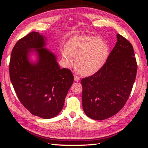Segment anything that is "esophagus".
Listing matches in <instances>:
<instances>
[{
    "instance_id": "esophagus-1",
    "label": "esophagus",
    "mask_w": 148,
    "mask_h": 148,
    "mask_svg": "<svg viewBox=\"0 0 148 148\" xmlns=\"http://www.w3.org/2000/svg\"><path fill=\"white\" fill-rule=\"evenodd\" d=\"M80 80V78L79 76H74V81L75 82H79Z\"/></svg>"
}]
</instances>
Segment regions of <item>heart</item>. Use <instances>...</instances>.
Here are the masks:
<instances>
[{"mask_svg": "<svg viewBox=\"0 0 148 148\" xmlns=\"http://www.w3.org/2000/svg\"><path fill=\"white\" fill-rule=\"evenodd\" d=\"M109 55V47L100 37L79 36L69 41L62 56L67 67L77 59L76 69L83 76L92 75L101 69Z\"/></svg>", "mask_w": 148, "mask_h": 148, "instance_id": "obj_1", "label": "heart"}]
</instances>
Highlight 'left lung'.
I'll return each mask as SVG.
<instances>
[{"mask_svg":"<svg viewBox=\"0 0 148 148\" xmlns=\"http://www.w3.org/2000/svg\"><path fill=\"white\" fill-rule=\"evenodd\" d=\"M103 66L81 84L82 106L87 116L103 120L114 116L128 100L137 72L132 44L119 34Z\"/></svg>","mask_w":148,"mask_h":148,"instance_id":"left-lung-1","label":"left lung"}]
</instances>
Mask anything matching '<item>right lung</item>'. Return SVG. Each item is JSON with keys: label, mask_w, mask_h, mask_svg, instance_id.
I'll list each match as a JSON object with an SVG mask.
<instances>
[{"label": "right lung", "mask_w": 148, "mask_h": 148, "mask_svg": "<svg viewBox=\"0 0 148 148\" xmlns=\"http://www.w3.org/2000/svg\"><path fill=\"white\" fill-rule=\"evenodd\" d=\"M46 38L31 32L17 42L11 53L10 76L19 101L32 115L43 119L56 117L64 106L74 82L71 71L61 69L56 55L46 48ZM35 52L37 61L29 56Z\"/></svg>", "instance_id": "obj_1"}]
</instances>
